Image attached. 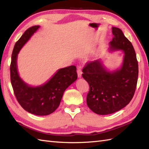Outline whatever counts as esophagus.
I'll list each match as a JSON object with an SVG mask.
<instances>
[{"label": "esophagus", "instance_id": "1", "mask_svg": "<svg viewBox=\"0 0 149 149\" xmlns=\"http://www.w3.org/2000/svg\"><path fill=\"white\" fill-rule=\"evenodd\" d=\"M77 75L79 77H81L82 76V70H81V68L80 67H78L77 70Z\"/></svg>", "mask_w": 149, "mask_h": 149}]
</instances>
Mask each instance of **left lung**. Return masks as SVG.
I'll use <instances>...</instances> for the list:
<instances>
[{
	"mask_svg": "<svg viewBox=\"0 0 149 149\" xmlns=\"http://www.w3.org/2000/svg\"><path fill=\"white\" fill-rule=\"evenodd\" d=\"M114 35L110 50H122L124 57L122 67L107 71L100 59L88 62L82 76L90 85L86 102L98 115H109L122 109L130 102L136 88L138 63L134 47L119 28L112 27Z\"/></svg>",
	"mask_w": 149,
	"mask_h": 149,
	"instance_id": "obj_1",
	"label": "left lung"
}]
</instances>
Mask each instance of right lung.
Returning <instances> with one entry per match:
<instances>
[{
  "instance_id": "1",
  "label": "right lung",
  "mask_w": 149,
  "mask_h": 149,
  "mask_svg": "<svg viewBox=\"0 0 149 149\" xmlns=\"http://www.w3.org/2000/svg\"><path fill=\"white\" fill-rule=\"evenodd\" d=\"M39 27H29L16 42L11 56L10 77L14 94L20 106L31 114L44 116L50 115L58 108L63 93L77 79V74L75 66L72 65L59 69L47 83L38 87L29 86L21 79L17 71V55Z\"/></svg>"
}]
</instances>
